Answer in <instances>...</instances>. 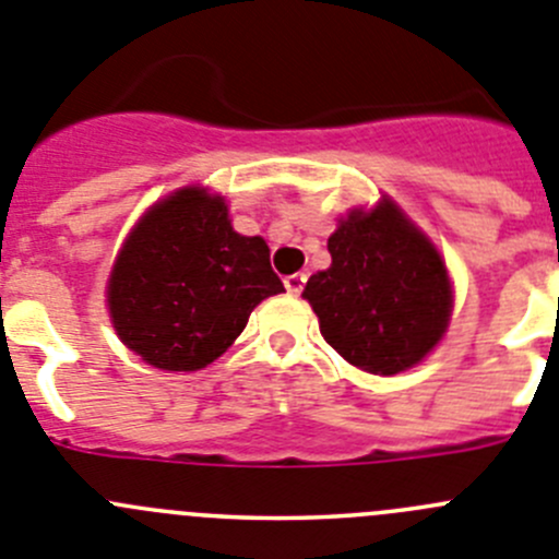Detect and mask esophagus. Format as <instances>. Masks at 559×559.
I'll return each instance as SVG.
<instances>
[{"label": "esophagus", "mask_w": 559, "mask_h": 559, "mask_svg": "<svg viewBox=\"0 0 559 559\" xmlns=\"http://www.w3.org/2000/svg\"><path fill=\"white\" fill-rule=\"evenodd\" d=\"M305 283H307V274H301V271L285 276V288H288V294H294V296H299L301 290H305Z\"/></svg>", "instance_id": "34e87169"}]
</instances>
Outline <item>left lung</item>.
<instances>
[{
  "label": "left lung",
  "mask_w": 559,
  "mask_h": 559,
  "mask_svg": "<svg viewBox=\"0 0 559 559\" xmlns=\"http://www.w3.org/2000/svg\"><path fill=\"white\" fill-rule=\"evenodd\" d=\"M326 249L332 265L310 276L301 294L324 341L368 373L391 377L416 366L452 313V285L435 246L385 199L341 222Z\"/></svg>",
  "instance_id": "8db88e82"
}]
</instances>
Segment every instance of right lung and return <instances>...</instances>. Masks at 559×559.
Returning <instances> with one entry per match:
<instances>
[{
	"mask_svg": "<svg viewBox=\"0 0 559 559\" xmlns=\"http://www.w3.org/2000/svg\"><path fill=\"white\" fill-rule=\"evenodd\" d=\"M283 283L263 238L233 229L227 204L186 188L141 218L112 265L107 301L121 341L163 371L222 357Z\"/></svg>",
	"mask_w": 559,
	"mask_h": 559,
	"instance_id": "1",
	"label": "right lung"
}]
</instances>
